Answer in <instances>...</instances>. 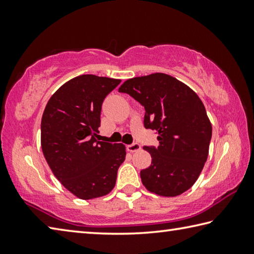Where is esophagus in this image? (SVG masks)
<instances>
[{
	"label": "esophagus",
	"instance_id": "obj_1",
	"mask_svg": "<svg viewBox=\"0 0 254 254\" xmlns=\"http://www.w3.org/2000/svg\"><path fill=\"white\" fill-rule=\"evenodd\" d=\"M127 151H130V152H136V151H139V150L141 149V145L139 143L134 142V143H132V144H128L127 147Z\"/></svg>",
	"mask_w": 254,
	"mask_h": 254
}]
</instances>
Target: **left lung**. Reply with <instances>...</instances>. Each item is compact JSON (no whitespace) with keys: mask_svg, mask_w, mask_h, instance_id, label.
Wrapping results in <instances>:
<instances>
[{"mask_svg":"<svg viewBox=\"0 0 254 254\" xmlns=\"http://www.w3.org/2000/svg\"><path fill=\"white\" fill-rule=\"evenodd\" d=\"M144 107V127L158 133V147H144L151 165L141 170L143 186L163 197L188 190L208 157L212 124L198 95L175 77L156 72L121 85Z\"/></svg>","mask_w":254,"mask_h":254,"instance_id":"1","label":"left lung"}]
</instances>
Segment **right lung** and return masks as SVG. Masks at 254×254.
Here are the masks:
<instances>
[{
  "mask_svg": "<svg viewBox=\"0 0 254 254\" xmlns=\"http://www.w3.org/2000/svg\"><path fill=\"white\" fill-rule=\"evenodd\" d=\"M120 79L80 75L59 87L41 119V148L63 186L80 199L109 194L126 160V145L98 141L104 98Z\"/></svg>",
  "mask_w": 254,
  "mask_h": 254,
  "instance_id": "right-lung-1",
  "label": "right lung"
}]
</instances>
